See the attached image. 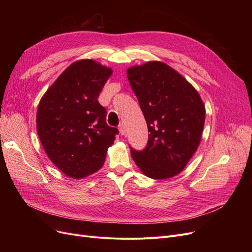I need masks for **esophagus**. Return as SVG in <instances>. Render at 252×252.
<instances>
[{
    "instance_id": "obj_1",
    "label": "esophagus",
    "mask_w": 252,
    "mask_h": 252,
    "mask_svg": "<svg viewBox=\"0 0 252 252\" xmlns=\"http://www.w3.org/2000/svg\"><path fill=\"white\" fill-rule=\"evenodd\" d=\"M118 129H119V134H121L122 136H124V135H126V126H125V125L124 124H121L119 125V126H118Z\"/></svg>"
}]
</instances>
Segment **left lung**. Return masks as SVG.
<instances>
[{
  "instance_id": "left-lung-1",
  "label": "left lung",
  "mask_w": 252,
  "mask_h": 252,
  "mask_svg": "<svg viewBox=\"0 0 252 252\" xmlns=\"http://www.w3.org/2000/svg\"><path fill=\"white\" fill-rule=\"evenodd\" d=\"M148 126L144 150L131 157L151 179L173 178L185 168L200 144L205 107L195 88L177 70L149 61L126 70Z\"/></svg>"
}]
</instances>
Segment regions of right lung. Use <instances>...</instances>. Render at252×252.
Segmentation results:
<instances>
[{"label": "right lung", "instance_id": "1", "mask_svg": "<svg viewBox=\"0 0 252 252\" xmlns=\"http://www.w3.org/2000/svg\"><path fill=\"white\" fill-rule=\"evenodd\" d=\"M111 74V68L92 59L75 61L39 101L38 138L50 160L72 179L100 169L118 134L106 124L107 112L98 102Z\"/></svg>", "mask_w": 252, "mask_h": 252}]
</instances>
